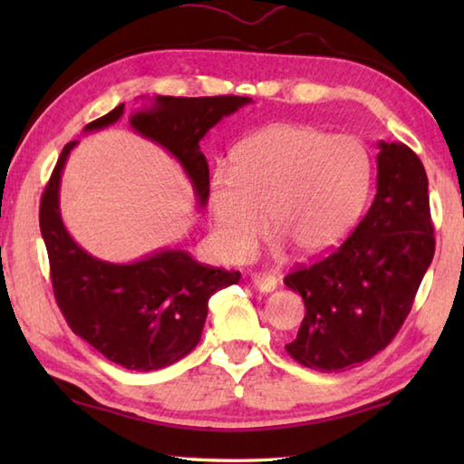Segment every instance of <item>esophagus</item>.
Returning <instances> with one entry per match:
<instances>
[{
	"instance_id": "34e87169",
	"label": "esophagus",
	"mask_w": 464,
	"mask_h": 464,
	"mask_svg": "<svg viewBox=\"0 0 464 464\" xmlns=\"http://www.w3.org/2000/svg\"><path fill=\"white\" fill-rule=\"evenodd\" d=\"M251 282H254V286L257 290H262V293H272V290L278 288V278L276 276H270V274H254L251 276Z\"/></svg>"
}]
</instances>
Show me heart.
<instances>
[{
    "instance_id": "heart-1",
    "label": "heart",
    "mask_w": 464,
    "mask_h": 464,
    "mask_svg": "<svg viewBox=\"0 0 464 464\" xmlns=\"http://www.w3.org/2000/svg\"><path fill=\"white\" fill-rule=\"evenodd\" d=\"M371 190V157L358 139L304 124H270L235 147L229 176L210 179L215 243L246 262L266 233L303 256L334 249L354 227Z\"/></svg>"
}]
</instances>
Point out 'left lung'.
Masks as SVG:
<instances>
[{"label":"left lung","mask_w":464,"mask_h":464,"mask_svg":"<svg viewBox=\"0 0 464 464\" xmlns=\"http://www.w3.org/2000/svg\"><path fill=\"white\" fill-rule=\"evenodd\" d=\"M376 196L340 247L288 274L304 319L286 352L319 372H340L387 348L410 315L434 257L428 176L403 143H379Z\"/></svg>","instance_id":"8db88e82"}]
</instances>
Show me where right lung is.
Segmentation results:
<instances>
[{"label":"right lung","instance_id":"add662e5","mask_svg":"<svg viewBox=\"0 0 464 464\" xmlns=\"http://www.w3.org/2000/svg\"><path fill=\"white\" fill-rule=\"evenodd\" d=\"M247 96H157L151 108L130 114V129L176 157L190 178L200 207L208 200V163L200 139L249 104ZM124 114L116 106L83 130H100ZM77 140L63 147L41 198V233L49 251L53 293L75 335L110 362L149 372L169 366L196 348L217 290L237 285L241 274L198 264L184 249H160L130 264L98 260L69 235L59 210L65 161Z\"/></svg>","mask_w":464,"mask_h":464}]
</instances>
